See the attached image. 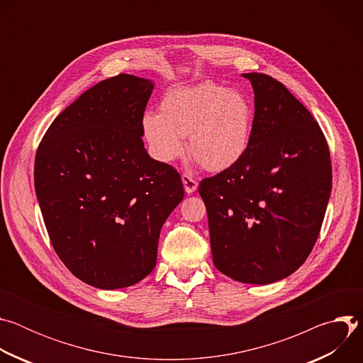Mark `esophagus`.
Wrapping results in <instances>:
<instances>
[{
	"mask_svg": "<svg viewBox=\"0 0 363 363\" xmlns=\"http://www.w3.org/2000/svg\"><path fill=\"white\" fill-rule=\"evenodd\" d=\"M182 184H184V188H185V191L188 192V194H192L196 188H198V182H196V179H194L191 175H188V174H184L182 175Z\"/></svg>",
	"mask_w": 363,
	"mask_h": 363,
	"instance_id": "obj_1",
	"label": "esophagus"
}]
</instances>
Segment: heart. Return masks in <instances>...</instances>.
Returning a JSON list of instances; mask_svg holds the SVG:
<instances>
[{"label": "heart", "mask_w": 363, "mask_h": 363, "mask_svg": "<svg viewBox=\"0 0 363 363\" xmlns=\"http://www.w3.org/2000/svg\"><path fill=\"white\" fill-rule=\"evenodd\" d=\"M254 111L250 99L238 90L214 83L174 87L161 103L160 113L147 111L142 130L152 157L172 162L184 153L188 136L191 157L206 171L221 172L245 155Z\"/></svg>", "instance_id": "heart-1"}]
</instances>
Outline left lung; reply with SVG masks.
<instances>
[{"label": "left lung", "instance_id": "obj_1", "mask_svg": "<svg viewBox=\"0 0 363 363\" xmlns=\"http://www.w3.org/2000/svg\"><path fill=\"white\" fill-rule=\"evenodd\" d=\"M254 90L250 145L231 168L199 182L214 266L240 283L269 284L312 252L332 191L326 138L283 83L244 73Z\"/></svg>", "mask_w": 363, "mask_h": 363}]
</instances>
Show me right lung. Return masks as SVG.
Returning a JSON list of instances; mask_svg holds the SVG:
<instances>
[{"instance_id": "1", "label": "right lung", "mask_w": 363, "mask_h": 363, "mask_svg": "<svg viewBox=\"0 0 363 363\" xmlns=\"http://www.w3.org/2000/svg\"><path fill=\"white\" fill-rule=\"evenodd\" d=\"M153 83L118 74L86 90L44 133L34 185L56 254L82 281L129 287L157 264L160 233L184 198L178 171L143 147Z\"/></svg>"}]
</instances>
